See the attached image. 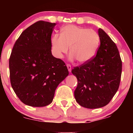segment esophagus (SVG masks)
<instances>
[{
    "label": "esophagus",
    "instance_id": "34e87169",
    "mask_svg": "<svg viewBox=\"0 0 133 133\" xmlns=\"http://www.w3.org/2000/svg\"><path fill=\"white\" fill-rule=\"evenodd\" d=\"M66 66H67V68H68V70L69 71V72H71V66L70 64H66Z\"/></svg>",
    "mask_w": 133,
    "mask_h": 133
}]
</instances>
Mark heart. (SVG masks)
I'll list each match as a JSON object with an SVG mask.
<instances>
[{
	"label": "heart",
	"instance_id": "obj_1",
	"mask_svg": "<svg viewBox=\"0 0 133 133\" xmlns=\"http://www.w3.org/2000/svg\"><path fill=\"white\" fill-rule=\"evenodd\" d=\"M100 38L95 31L68 25L61 30V35L54 34L51 38L52 48L58 58L66 54L70 46V58L79 63L90 61L97 52Z\"/></svg>",
	"mask_w": 133,
	"mask_h": 133
}]
</instances>
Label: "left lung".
<instances>
[{
    "label": "left lung",
    "mask_w": 133,
    "mask_h": 133,
    "mask_svg": "<svg viewBox=\"0 0 133 133\" xmlns=\"http://www.w3.org/2000/svg\"><path fill=\"white\" fill-rule=\"evenodd\" d=\"M98 33L101 45L96 55L71 71L77 79L76 101L90 109L108 104L118 90L122 74V64L117 46L101 28Z\"/></svg>",
    "instance_id": "8db88e82"
}]
</instances>
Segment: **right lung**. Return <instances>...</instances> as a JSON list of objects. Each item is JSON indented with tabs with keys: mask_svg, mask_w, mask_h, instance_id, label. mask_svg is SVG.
<instances>
[{
	"mask_svg": "<svg viewBox=\"0 0 133 133\" xmlns=\"http://www.w3.org/2000/svg\"><path fill=\"white\" fill-rule=\"evenodd\" d=\"M55 23L40 21L22 32L9 60L11 84L25 105L50 104L56 89L68 75L64 62L51 53V34Z\"/></svg>",
	"mask_w": 133,
	"mask_h": 133,
	"instance_id": "obj_1",
	"label": "right lung"
}]
</instances>
